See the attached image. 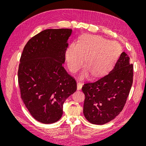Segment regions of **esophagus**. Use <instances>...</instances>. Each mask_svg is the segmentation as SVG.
I'll return each instance as SVG.
<instances>
[{
  "label": "esophagus",
  "instance_id": "obj_1",
  "mask_svg": "<svg viewBox=\"0 0 146 146\" xmlns=\"http://www.w3.org/2000/svg\"><path fill=\"white\" fill-rule=\"evenodd\" d=\"M83 86V84L82 83H77V90H80Z\"/></svg>",
  "mask_w": 146,
  "mask_h": 146
}]
</instances>
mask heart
Instances as JSON below:
<instances>
[{"label":"heart","instance_id":"1","mask_svg":"<svg viewBox=\"0 0 146 146\" xmlns=\"http://www.w3.org/2000/svg\"><path fill=\"white\" fill-rule=\"evenodd\" d=\"M121 53V46L114 41H110L99 35H85L77 44H72L66 50L65 57L68 68L76 72L84 62L86 67L80 77L88 78L91 74L95 77L107 73L116 62Z\"/></svg>","mask_w":146,"mask_h":146}]
</instances>
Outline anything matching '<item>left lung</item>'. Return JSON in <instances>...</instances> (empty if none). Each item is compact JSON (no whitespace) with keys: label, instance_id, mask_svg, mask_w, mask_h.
Returning <instances> with one entry per match:
<instances>
[{"label":"left lung","instance_id":"1","mask_svg":"<svg viewBox=\"0 0 146 146\" xmlns=\"http://www.w3.org/2000/svg\"><path fill=\"white\" fill-rule=\"evenodd\" d=\"M133 71L129 55L123 52L108 74L83 85V114L88 121L103 125L122 111L132 86Z\"/></svg>","mask_w":146,"mask_h":146}]
</instances>
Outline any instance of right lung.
I'll return each mask as SVG.
<instances>
[{
  "mask_svg": "<svg viewBox=\"0 0 146 146\" xmlns=\"http://www.w3.org/2000/svg\"><path fill=\"white\" fill-rule=\"evenodd\" d=\"M72 30L47 29L31 38L20 59L18 83L21 99L36 121L53 123L63 115V105L77 90L65 70V53Z\"/></svg>",
  "mask_w": 146,
  "mask_h": 146,
  "instance_id": "add662e5",
  "label": "right lung"
}]
</instances>
